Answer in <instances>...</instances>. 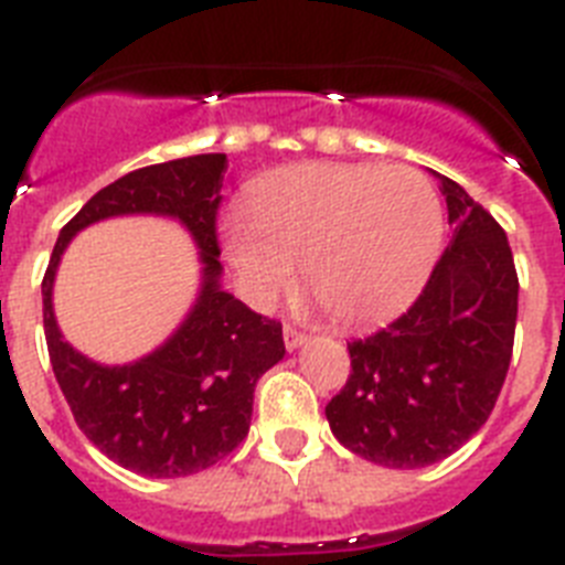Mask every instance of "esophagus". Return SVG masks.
Returning <instances> with one entry per match:
<instances>
[{
    "label": "esophagus",
    "mask_w": 565,
    "mask_h": 565,
    "mask_svg": "<svg viewBox=\"0 0 565 565\" xmlns=\"http://www.w3.org/2000/svg\"><path fill=\"white\" fill-rule=\"evenodd\" d=\"M307 341V335H303L301 330H296V327H284V343H287V350H298L301 343Z\"/></svg>",
    "instance_id": "34e87169"
}]
</instances>
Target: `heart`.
<instances>
[{"label":"heart","mask_w":565,"mask_h":565,"mask_svg":"<svg viewBox=\"0 0 565 565\" xmlns=\"http://www.w3.org/2000/svg\"><path fill=\"white\" fill-rule=\"evenodd\" d=\"M227 255L255 303L289 289L296 267L338 323H372L418 296L438 255L444 215L415 167L310 164L253 195Z\"/></svg>","instance_id":"obj_1"}]
</instances>
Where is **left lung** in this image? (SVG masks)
<instances>
[{"mask_svg": "<svg viewBox=\"0 0 565 565\" xmlns=\"http://www.w3.org/2000/svg\"><path fill=\"white\" fill-rule=\"evenodd\" d=\"M438 179L452 242L404 316L347 343L352 370L327 404L332 435L390 469L458 452L492 415L512 361L520 284L507 233L458 181Z\"/></svg>", "mask_w": 565, "mask_h": 565, "instance_id": "8db88e82", "label": "left lung"}]
</instances>
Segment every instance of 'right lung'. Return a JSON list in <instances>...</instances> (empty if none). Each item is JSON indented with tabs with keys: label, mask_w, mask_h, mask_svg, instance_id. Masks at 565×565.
<instances>
[{
	"label": "right lung",
	"mask_w": 565,
	"mask_h": 565,
	"mask_svg": "<svg viewBox=\"0 0 565 565\" xmlns=\"http://www.w3.org/2000/svg\"><path fill=\"white\" fill-rule=\"evenodd\" d=\"M227 156L150 164L102 188L62 227L42 278L53 375L78 429L130 472L184 478L227 458L247 438L258 377L284 358L281 321L253 312L218 287V207ZM125 212L175 214L194 233L205 287L182 330L153 356L102 367L78 356L55 327L50 292L61 249L87 223Z\"/></svg>",
	"instance_id": "1"
}]
</instances>
